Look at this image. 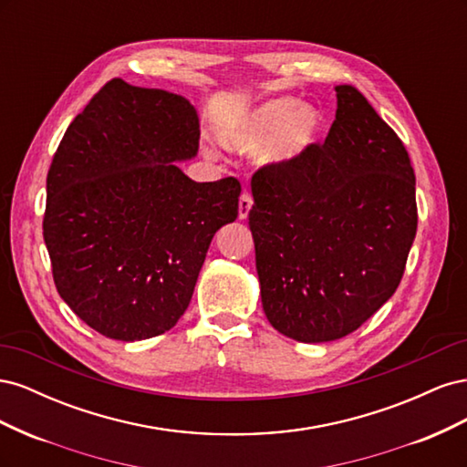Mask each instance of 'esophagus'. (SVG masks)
I'll return each instance as SVG.
<instances>
[{"mask_svg": "<svg viewBox=\"0 0 467 467\" xmlns=\"http://www.w3.org/2000/svg\"><path fill=\"white\" fill-rule=\"evenodd\" d=\"M251 208H253V199H251V194L244 192L242 196H239V210H237V216H239V220H245V218L249 216Z\"/></svg>", "mask_w": 467, "mask_h": 467, "instance_id": "34e87169", "label": "esophagus"}]
</instances>
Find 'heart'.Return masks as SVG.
<instances>
[{"label":"heart","mask_w":467,"mask_h":467,"mask_svg":"<svg viewBox=\"0 0 467 467\" xmlns=\"http://www.w3.org/2000/svg\"><path fill=\"white\" fill-rule=\"evenodd\" d=\"M323 130L321 112L296 97H278L220 126V144L237 155L261 151L265 165L282 167L312 150Z\"/></svg>","instance_id":"b5f03b06"}]
</instances>
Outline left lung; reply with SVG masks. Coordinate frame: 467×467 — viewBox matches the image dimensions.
I'll return each mask as SVG.
<instances>
[{
	"label": "left lung",
	"instance_id": "obj_1",
	"mask_svg": "<svg viewBox=\"0 0 467 467\" xmlns=\"http://www.w3.org/2000/svg\"><path fill=\"white\" fill-rule=\"evenodd\" d=\"M335 91L323 146L251 179L265 316L300 343L337 341L374 316L400 286L417 234L401 140L357 88Z\"/></svg>",
	"mask_w": 467,
	"mask_h": 467
}]
</instances>
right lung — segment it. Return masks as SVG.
<instances>
[{
    "instance_id": "1",
    "label": "right lung",
    "mask_w": 467,
    "mask_h": 467,
    "mask_svg": "<svg viewBox=\"0 0 467 467\" xmlns=\"http://www.w3.org/2000/svg\"><path fill=\"white\" fill-rule=\"evenodd\" d=\"M189 99L112 79L67 126L42 230L56 288L91 329L132 343L185 314L212 237L237 218V179L196 182Z\"/></svg>"
}]
</instances>
